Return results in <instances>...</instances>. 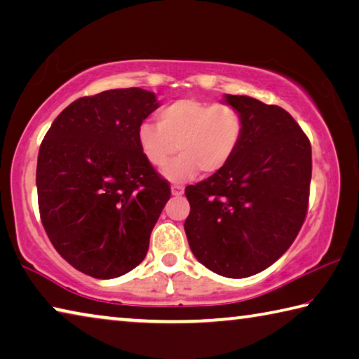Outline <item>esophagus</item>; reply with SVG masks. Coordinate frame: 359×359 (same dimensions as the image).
Listing matches in <instances>:
<instances>
[{
  "instance_id": "esophagus-1",
  "label": "esophagus",
  "mask_w": 359,
  "mask_h": 359,
  "mask_svg": "<svg viewBox=\"0 0 359 359\" xmlns=\"http://www.w3.org/2000/svg\"><path fill=\"white\" fill-rule=\"evenodd\" d=\"M171 193L174 194V196H182V194H184V187H182V185H172L171 187Z\"/></svg>"
}]
</instances>
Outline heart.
Instances as JSON below:
<instances>
[{"label": "heart", "mask_w": 359, "mask_h": 359, "mask_svg": "<svg viewBox=\"0 0 359 359\" xmlns=\"http://www.w3.org/2000/svg\"><path fill=\"white\" fill-rule=\"evenodd\" d=\"M156 123L144 121L137 128V142L151 166L161 168L171 182H185L199 172L215 174L228 165L238 150L244 120L229 104H212L193 98L179 100L161 109Z\"/></svg>", "instance_id": "obj_1"}]
</instances>
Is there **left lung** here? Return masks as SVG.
Returning <instances> with one entry per match:
<instances>
[{
	"label": "left lung",
	"mask_w": 359,
	"mask_h": 359,
	"mask_svg": "<svg viewBox=\"0 0 359 359\" xmlns=\"http://www.w3.org/2000/svg\"><path fill=\"white\" fill-rule=\"evenodd\" d=\"M244 120L238 150L222 171L185 188L188 244L215 274L244 278L282 257L304 223L312 149L285 109L224 95Z\"/></svg>",
	"instance_id": "left-lung-1"
}]
</instances>
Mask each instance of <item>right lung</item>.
Instances as JSON below:
<instances>
[{"label": "right lung", "instance_id": "obj_1", "mask_svg": "<svg viewBox=\"0 0 359 359\" xmlns=\"http://www.w3.org/2000/svg\"><path fill=\"white\" fill-rule=\"evenodd\" d=\"M160 106L142 88L83 96L53 120L41 144L36 187L41 220L68 263L95 278L135 269L171 198L145 160L137 128Z\"/></svg>", "mask_w": 359, "mask_h": 359}]
</instances>
